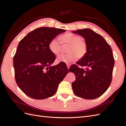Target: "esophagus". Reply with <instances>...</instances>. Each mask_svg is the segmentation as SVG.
Returning <instances> with one entry per match:
<instances>
[{"label":"esophagus","instance_id":"esophagus-1","mask_svg":"<svg viewBox=\"0 0 126 126\" xmlns=\"http://www.w3.org/2000/svg\"><path fill=\"white\" fill-rule=\"evenodd\" d=\"M70 64H67V66L68 69H69V67H70Z\"/></svg>","mask_w":126,"mask_h":126}]
</instances>
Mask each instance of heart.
<instances>
[{
  "instance_id": "obj_1",
  "label": "heart",
  "mask_w": 126,
  "mask_h": 126,
  "mask_svg": "<svg viewBox=\"0 0 126 126\" xmlns=\"http://www.w3.org/2000/svg\"><path fill=\"white\" fill-rule=\"evenodd\" d=\"M61 42L63 46L68 45L66 54L59 55L57 58V62L69 63L74 62L77 58H84L88 52V46L82 37L71 32H67L60 37ZM50 51L55 55H59L62 49L60 41L54 38L49 44Z\"/></svg>"
}]
</instances>
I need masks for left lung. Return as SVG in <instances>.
Returning a JSON list of instances; mask_svg holds the SVG:
<instances>
[{"instance_id":"8db88e82","label":"left lung","mask_w":126,"mask_h":126,"mask_svg":"<svg viewBox=\"0 0 126 126\" xmlns=\"http://www.w3.org/2000/svg\"><path fill=\"white\" fill-rule=\"evenodd\" d=\"M73 32L84 38L88 46L85 57L69 69L76 76L75 81L72 82L74 93L86 99L98 98L111 82L115 64L111 48L101 35L90 29Z\"/></svg>"}]
</instances>
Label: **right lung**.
Here are the masks:
<instances>
[{
    "label": "right lung",
    "mask_w": 126,
    "mask_h": 126,
    "mask_svg": "<svg viewBox=\"0 0 126 126\" xmlns=\"http://www.w3.org/2000/svg\"><path fill=\"white\" fill-rule=\"evenodd\" d=\"M64 32L63 29L43 27L20 41L13 59L15 77L27 96L35 99L52 96L68 74L67 66L63 63L50 66L56 56L48 47L52 39Z\"/></svg>",
    "instance_id": "obj_1"
}]
</instances>
